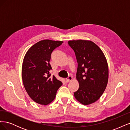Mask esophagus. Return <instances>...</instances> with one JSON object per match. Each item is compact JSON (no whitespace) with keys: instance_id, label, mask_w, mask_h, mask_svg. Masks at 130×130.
Wrapping results in <instances>:
<instances>
[{"instance_id":"obj_1","label":"esophagus","mask_w":130,"mask_h":130,"mask_svg":"<svg viewBox=\"0 0 130 130\" xmlns=\"http://www.w3.org/2000/svg\"><path fill=\"white\" fill-rule=\"evenodd\" d=\"M73 79V77L72 76H69L68 78H67L66 79V82L67 83H68L70 81H71Z\"/></svg>"}]
</instances>
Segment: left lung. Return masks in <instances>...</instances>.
<instances>
[{
  "label": "left lung",
  "instance_id": "8db88e82",
  "mask_svg": "<svg viewBox=\"0 0 130 130\" xmlns=\"http://www.w3.org/2000/svg\"><path fill=\"white\" fill-rule=\"evenodd\" d=\"M77 62L76 78L79 88L74 92L76 99L83 105L97 101L107 85L108 68L100 48L94 42L86 40L69 41Z\"/></svg>",
  "mask_w": 130,
  "mask_h": 130
}]
</instances>
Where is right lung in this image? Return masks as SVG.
<instances>
[{"mask_svg":"<svg viewBox=\"0 0 130 130\" xmlns=\"http://www.w3.org/2000/svg\"><path fill=\"white\" fill-rule=\"evenodd\" d=\"M62 41L49 40L36 43L28 50L23 60L22 76L23 85L29 96L35 102L46 105L52 102L62 82L51 76L49 61L54 49Z\"/></svg>","mask_w":130,"mask_h":130,"instance_id":"right-lung-1","label":"right lung"}]
</instances>
